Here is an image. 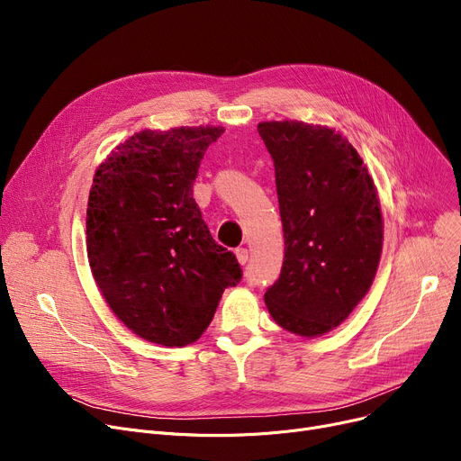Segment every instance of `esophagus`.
Wrapping results in <instances>:
<instances>
[{"label":"esophagus","mask_w":461,"mask_h":461,"mask_svg":"<svg viewBox=\"0 0 461 461\" xmlns=\"http://www.w3.org/2000/svg\"><path fill=\"white\" fill-rule=\"evenodd\" d=\"M235 256H237V259H239L240 265H247V263H249V250H247V249H237V250H235Z\"/></svg>","instance_id":"34e87169"}]
</instances>
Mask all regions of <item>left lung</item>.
<instances>
[{"label": "left lung", "instance_id": "left-lung-1", "mask_svg": "<svg viewBox=\"0 0 461 461\" xmlns=\"http://www.w3.org/2000/svg\"><path fill=\"white\" fill-rule=\"evenodd\" d=\"M258 132L275 162L285 245L265 304L282 329L321 336L374 282L383 249L377 188L340 132L303 121H265Z\"/></svg>", "mask_w": 461, "mask_h": 461}]
</instances>
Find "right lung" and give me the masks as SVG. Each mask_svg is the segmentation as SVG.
I'll return each mask as SVG.
<instances>
[{"mask_svg":"<svg viewBox=\"0 0 461 461\" xmlns=\"http://www.w3.org/2000/svg\"><path fill=\"white\" fill-rule=\"evenodd\" d=\"M222 127L141 131L99 166L87 202V258L103 297L134 334L166 348L196 342L243 271L214 243L192 196Z\"/></svg>","mask_w":461,"mask_h":461,"instance_id":"right-lung-1","label":"right lung"}]
</instances>
